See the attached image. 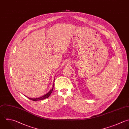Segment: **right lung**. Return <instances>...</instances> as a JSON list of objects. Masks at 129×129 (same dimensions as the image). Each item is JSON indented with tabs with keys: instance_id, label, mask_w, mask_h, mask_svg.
I'll use <instances>...</instances> for the list:
<instances>
[{
	"instance_id": "right-lung-1",
	"label": "right lung",
	"mask_w": 129,
	"mask_h": 129,
	"mask_svg": "<svg viewBox=\"0 0 129 129\" xmlns=\"http://www.w3.org/2000/svg\"><path fill=\"white\" fill-rule=\"evenodd\" d=\"M55 80V79H54ZM54 82H53V87H52V88L47 93H46V94L43 95L41 97H38V98H28L29 99L31 100H33L34 101H39V100H43V99H45L46 98H47L50 95V94H51L52 91H53V87H54Z\"/></svg>"
}]
</instances>
